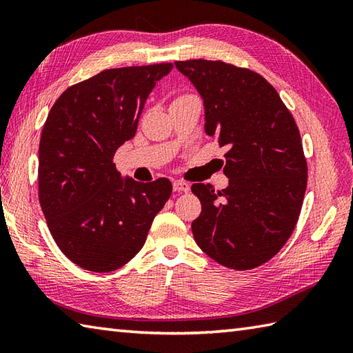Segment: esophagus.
I'll return each mask as SVG.
<instances>
[{
  "instance_id": "esophagus-1",
  "label": "esophagus",
  "mask_w": 353,
  "mask_h": 353,
  "mask_svg": "<svg viewBox=\"0 0 353 353\" xmlns=\"http://www.w3.org/2000/svg\"><path fill=\"white\" fill-rule=\"evenodd\" d=\"M172 190L177 192H188L190 191V183L185 181H174L172 182Z\"/></svg>"
}]
</instances>
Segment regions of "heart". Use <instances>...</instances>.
<instances>
[{
	"label": "heart",
	"mask_w": 353,
	"mask_h": 353,
	"mask_svg": "<svg viewBox=\"0 0 353 353\" xmlns=\"http://www.w3.org/2000/svg\"><path fill=\"white\" fill-rule=\"evenodd\" d=\"M181 99H186V97H181ZM181 99H177V100H181Z\"/></svg>",
	"instance_id": "obj_1"
}]
</instances>
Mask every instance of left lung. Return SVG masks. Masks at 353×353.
I'll return each mask as SVG.
<instances>
[{
	"mask_svg": "<svg viewBox=\"0 0 353 353\" xmlns=\"http://www.w3.org/2000/svg\"><path fill=\"white\" fill-rule=\"evenodd\" d=\"M205 104V132L228 147L226 190L194 183L199 247L219 264L250 270L288 241L303 203L308 165L294 118L258 72L221 61L176 62Z\"/></svg>",
	"mask_w": 353,
	"mask_h": 353,
	"instance_id": "left-lung-1",
	"label": "left lung"
}]
</instances>
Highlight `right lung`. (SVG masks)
I'll use <instances>...</instances> for the list:
<instances>
[{
	"mask_svg": "<svg viewBox=\"0 0 353 353\" xmlns=\"http://www.w3.org/2000/svg\"><path fill=\"white\" fill-rule=\"evenodd\" d=\"M172 63L104 70L52 104L39 144V201L59 249L74 264L109 273L144 245L171 196L168 179H123L114 154L134 137L148 94Z\"/></svg>",
	"mask_w": 353,
	"mask_h": 353,
	"instance_id": "obj_1",
	"label": "right lung"
}]
</instances>
